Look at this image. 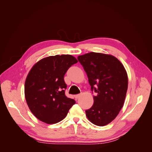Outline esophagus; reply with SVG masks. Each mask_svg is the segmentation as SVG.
<instances>
[{
	"label": "esophagus",
	"mask_w": 152,
	"mask_h": 152,
	"mask_svg": "<svg viewBox=\"0 0 152 152\" xmlns=\"http://www.w3.org/2000/svg\"><path fill=\"white\" fill-rule=\"evenodd\" d=\"M80 96V94H77V95H75V98L76 99H77L78 98H79V97Z\"/></svg>",
	"instance_id": "1"
}]
</instances>
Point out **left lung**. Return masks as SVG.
Instances as JSON below:
<instances>
[{
  "mask_svg": "<svg viewBox=\"0 0 152 152\" xmlns=\"http://www.w3.org/2000/svg\"><path fill=\"white\" fill-rule=\"evenodd\" d=\"M77 59L96 94L93 105L86 110V116L96 126L107 125L117 116L126 98L128 79L125 68L112 55L93 52Z\"/></svg>",
  "mask_w": 152,
  "mask_h": 152,
  "instance_id": "8db88e82",
  "label": "left lung"
}]
</instances>
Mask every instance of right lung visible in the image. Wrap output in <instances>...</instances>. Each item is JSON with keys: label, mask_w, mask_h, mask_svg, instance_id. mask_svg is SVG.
<instances>
[{"label": "right lung", "mask_w": 152, "mask_h": 152, "mask_svg": "<svg viewBox=\"0 0 152 152\" xmlns=\"http://www.w3.org/2000/svg\"><path fill=\"white\" fill-rule=\"evenodd\" d=\"M77 62L71 55H56L41 59L32 67L25 81V94L30 111L39 120L49 124L60 122L75 103L65 95L64 76Z\"/></svg>", "instance_id": "add662e5"}]
</instances>
